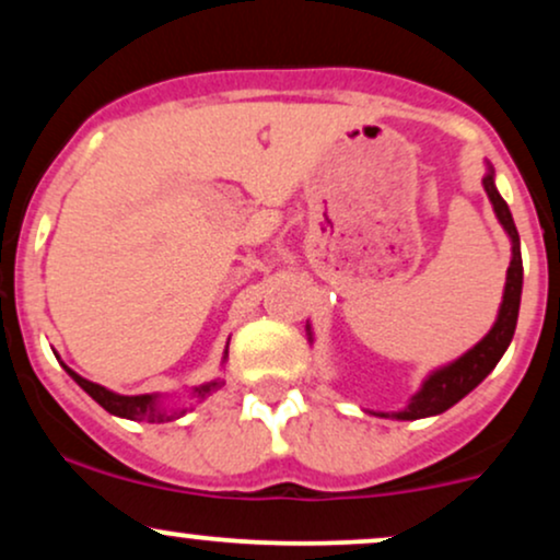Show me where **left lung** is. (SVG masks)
Instances as JSON below:
<instances>
[{
    "label": "left lung",
    "instance_id": "8db88e82",
    "mask_svg": "<svg viewBox=\"0 0 560 560\" xmlns=\"http://www.w3.org/2000/svg\"><path fill=\"white\" fill-rule=\"evenodd\" d=\"M485 189H487V197H490L494 213H498V221L503 223V229L508 231V236H511L513 242V258H511V266H508L503 305H500L498 320H494L490 334H487L477 347H471L464 358H458L455 363L445 365V369L434 371V374L423 382L421 392L410 400L408 408L400 410V413H395V419L416 421V419H427V416H436L442 413V410L453 408L460 397H466L468 392L477 387L481 378L498 365L500 358H503V352L508 350V345H511L513 331H516L518 305H522V281H524L518 231L511 218V210H508L505 199L498 195V189H494L492 171L485 176Z\"/></svg>",
    "mask_w": 560,
    "mask_h": 560
}]
</instances>
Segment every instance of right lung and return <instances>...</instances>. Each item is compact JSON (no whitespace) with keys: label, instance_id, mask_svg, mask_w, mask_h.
I'll use <instances>...</instances> for the list:
<instances>
[{"label":"right lung","instance_id":"right-lung-1","mask_svg":"<svg viewBox=\"0 0 560 560\" xmlns=\"http://www.w3.org/2000/svg\"><path fill=\"white\" fill-rule=\"evenodd\" d=\"M66 371L75 378V384H79L83 392H89V395H92L94 400L107 410V413L120 416V419L150 421V423H163V421L176 419V413H165L163 408H158V400L152 395H133V397L115 395V392L100 387V384L86 382V378L75 374V371H70L68 365H66ZM221 384L223 382H208V384H202V387H197L195 389L197 400H205V397H208V395H213L215 389H221ZM182 413H184V410H182Z\"/></svg>","mask_w":560,"mask_h":560}]
</instances>
